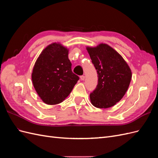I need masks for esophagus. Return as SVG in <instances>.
<instances>
[{
  "instance_id": "34e87169",
  "label": "esophagus",
  "mask_w": 158,
  "mask_h": 158,
  "mask_svg": "<svg viewBox=\"0 0 158 158\" xmlns=\"http://www.w3.org/2000/svg\"><path fill=\"white\" fill-rule=\"evenodd\" d=\"M80 79H81V80H85V76H84V75L81 76H80Z\"/></svg>"
}]
</instances>
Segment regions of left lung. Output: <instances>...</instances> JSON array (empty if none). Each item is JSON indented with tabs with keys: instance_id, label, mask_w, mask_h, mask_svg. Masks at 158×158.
Returning <instances> with one entry per match:
<instances>
[{
	"instance_id": "obj_1",
	"label": "left lung",
	"mask_w": 158,
	"mask_h": 158,
	"mask_svg": "<svg viewBox=\"0 0 158 158\" xmlns=\"http://www.w3.org/2000/svg\"><path fill=\"white\" fill-rule=\"evenodd\" d=\"M86 49L98 77L97 86L89 95L91 103L98 108L111 107L125 95L131 80V70L122 56L107 44Z\"/></svg>"
}]
</instances>
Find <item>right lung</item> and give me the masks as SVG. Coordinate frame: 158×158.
<instances>
[{"label": "right lung", "instance_id": "obj_1", "mask_svg": "<svg viewBox=\"0 0 158 158\" xmlns=\"http://www.w3.org/2000/svg\"><path fill=\"white\" fill-rule=\"evenodd\" d=\"M69 49L53 43L43 50L33 69V87L45 103L55 105L69 96L79 77L72 71Z\"/></svg>", "mask_w": 158, "mask_h": 158}]
</instances>
